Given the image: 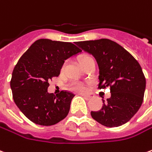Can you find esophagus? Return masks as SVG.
<instances>
[{
    "instance_id": "34e87169",
    "label": "esophagus",
    "mask_w": 152,
    "mask_h": 152,
    "mask_svg": "<svg viewBox=\"0 0 152 152\" xmlns=\"http://www.w3.org/2000/svg\"><path fill=\"white\" fill-rule=\"evenodd\" d=\"M81 95L83 96L84 98H86V99H91L93 98V95L92 94H81Z\"/></svg>"
}]
</instances>
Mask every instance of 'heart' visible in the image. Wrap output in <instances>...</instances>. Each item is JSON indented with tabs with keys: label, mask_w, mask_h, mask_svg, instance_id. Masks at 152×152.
Listing matches in <instances>:
<instances>
[{
	"label": "heart",
	"mask_w": 152,
	"mask_h": 152,
	"mask_svg": "<svg viewBox=\"0 0 152 152\" xmlns=\"http://www.w3.org/2000/svg\"><path fill=\"white\" fill-rule=\"evenodd\" d=\"M91 59H93V58L90 57V56H87V55H84L81 58H80V63L81 64V66H83L85 63H86L87 61H90ZM72 89L73 91H82L84 90V86L80 84H75L72 86Z\"/></svg>",
	"instance_id": "obj_1"
}]
</instances>
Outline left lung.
Masks as SVG:
<instances>
[{"instance_id": "1", "label": "left lung", "mask_w": 152, "mask_h": 152, "mask_svg": "<svg viewBox=\"0 0 152 152\" xmlns=\"http://www.w3.org/2000/svg\"><path fill=\"white\" fill-rule=\"evenodd\" d=\"M82 50L92 54L99 70V89L110 87L111 97L103 100L91 117L102 125L118 127L131 119L142 105L146 78L138 61L116 42L108 39L76 42Z\"/></svg>"}]
</instances>
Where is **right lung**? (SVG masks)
<instances>
[{"label": "right lung", "instance_id": "1", "mask_svg": "<svg viewBox=\"0 0 152 152\" xmlns=\"http://www.w3.org/2000/svg\"><path fill=\"white\" fill-rule=\"evenodd\" d=\"M81 50L67 42L41 39L20 58L10 80L14 101L33 123L43 126L58 124L67 116L75 94L69 91L49 94L48 81L58 76L65 60Z\"/></svg>", "mask_w": 152, "mask_h": 152}]
</instances>
